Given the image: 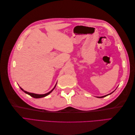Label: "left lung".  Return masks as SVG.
Wrapping results in <instances>:
<instances>
[{"label":"left lung","instance_id":"obj_1","mask_svg":"<svg viewBox=\"0 0 135 135\" xmlns=\"http://www.w3.org/2000/svg\"><path fill=\"white\" fill-rule=\"evenodd\" d=\"M114 91H114L113 92H112V93H109V94H108V95H105V96H101V97H98V98H103V97H106V96H108V95H110V94H112V93H113Z\"/></svg>","mask_w":135,"mask_h":135}]
</instances>
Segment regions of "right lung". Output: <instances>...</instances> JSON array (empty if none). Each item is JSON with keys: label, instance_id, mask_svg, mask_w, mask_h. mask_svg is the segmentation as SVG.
<instances>
[{"label": "right lung", "instance_id": "obj_1", "mask_svg": "<svg viewBox=\"0 0 135 135\" xmlns=\"http://www.w3.org/2000/svg\"><path fill=\"white\" fill-rule=\"evenodd\" d=\"M57 83H56V85H55V87H54V88H53L52 90L51 91H50L49 92H48V93H45V94H42V95H39V94H36V93H30V92H27V91H25V90H23V89L21 88V87H20V88H21V90L23 91V92H24L25 93H26V94H27V95H30V96H31V97H34V98H35V99H39V98H42V97H46V96H47V95H48L49 94H50L54 90V89L55 88V87H56V84H57Z\"/></svg>", "mask_w": 135, "mask_h": 135}]
</instances>
